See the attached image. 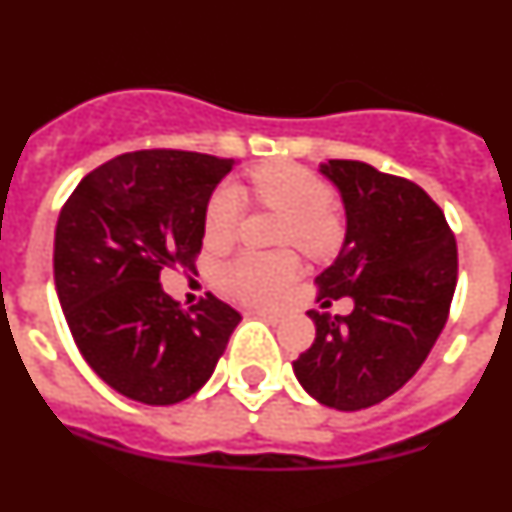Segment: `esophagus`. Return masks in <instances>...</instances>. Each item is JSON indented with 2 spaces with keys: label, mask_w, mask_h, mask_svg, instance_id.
Here are the masks:
<instances>
[{
  "label": "esophagus",
  "mask_w": 512,
  "mask_h": 512,
  "mask_svg": "<svg viewBox=\"0 0 512 512\" xmlns=\"http://www.w3.org/2000/svg\"><path fill=\"white\" fill-rule=\"evenodd\" d=\"M253 315H259V318H264L266 323H271V325H277L279 320H282V315H279V312H269V310H256Z\"/></svg>",
  "instance_id": "esophagus-1"
}]
</instances>
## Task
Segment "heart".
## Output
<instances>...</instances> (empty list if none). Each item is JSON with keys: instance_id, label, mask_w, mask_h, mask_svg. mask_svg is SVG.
<instances>
[{"instance_id": "1", "label": "heart", "mask_w": 512, "mask_h": 512, "mask_svg": "<svg viewBox=\"0 0 512 512\" xmlns=\"http://www.w3.org/2000/svg\"><path fill=\"white\" fill-rule=\"evenodd\" d=\"M253 197L266 207L287 212L284 243H297L310 256H330L341 243V223L333 215V187L323 176L297 164H274L251 171ZM241 192L220 184L205 210L210 241H228L241 220ZM300 264L292 253L243 251L217 269V284L233 300L271 305L297 279Z\"/></svg>"}]
</instances>
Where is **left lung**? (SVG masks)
I'll list each match as a JSON object with an SVG mask.
<instances>
[{"label":"left lung","instance_id":"left-lung-1","mask_svg":"<svg viewBox=\"0 0 512 512\" xmlns=\"http://www.w3.org/2000/svg\"><path fill=\"white\" fill-rule=\"evenodd\" d=\"M341 192L346 238L320 274L318 302L348 297V315L310 310L315 341L292 364L318 402L372 408L408 382L449 318L456 241L441 207L415 182L364 161L320 164Z\"/></svg>","mask_w":512,"mask_h":512}]
</instances>
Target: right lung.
I'll list each match as a JSON object with an SVG mask.
<instances>
[{"instance_id": "add662e5", "label": "right lung", "mask_w": 512, "mask_h": 512, "mask_svg": "<svg viewBox=\"0 0 512 512\" xmlns=\"http://www.w3.org/2000/svg\"><path fill=\"white\" fill-rule=\"evenodd\" d=\"M233 164L171 148L122 153L84 176L58 215L53 279L71 336L97 377L130 400H187L241 323L215 295L182 307L158 279L194 269L207 202Z\"/></svg>"}]
</instances>
